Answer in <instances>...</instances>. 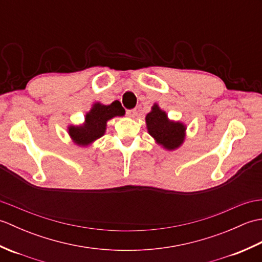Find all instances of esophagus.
Returning a JSON list of instances; mask_svg holds the SVG:
<instances>
[{"mask_svg": "<svg viewBox=\"0 0 262 262\" xmlns=\"http://www.w3.org/2000/svg\"><path fill=\"white\" fill-rule=\"evenodd\" d=\"M127 116L129 117V118H135L136 115H137V111L136 109H132V110H127Z\"/></svg>", "mask_w": 262, "mask_h": 262, "instance_id": "esophagus-1", "label": "esophagus"}]
</instances>
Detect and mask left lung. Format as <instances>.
<instances>
[{
    "mask_svg": "<svg viewBox=\"0 0 262 262\" xmlns=\"http://www.w3.org/2000/svg\"><path fill=\"white\" fill-rule=\"evenodd\" d=\"M145 122L148 134L166 151H176L185 143L187 125L182 121L170 119L158 103L152 105L151 111L145 117Z\"/></svg>",
    "mask_w": 262,
    "mask_h": 262,
    "instance_id": "1",
    "label": "left lung"
}]
</instances>
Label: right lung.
Returning <instances> with one entry per match:
<instances>
[{
	"instance_id": "right-lung-1",
	"label": "right lung",
	"mask_w": 262,
	"mask_h": 262,
	"mask_svg": "<svg viewBox=\"0 0 262 262\" xmlns=\"http://www.w3.org/2000/svg\"><path fill=\"white\" fill-rule=\"evenodd\" d=\"M125 116V109L118 100L110 104L94 102L80 125H69L68 134L72 142L80 147L90 146L107 130V122L115 117Z\"/></svg>"
}]
</instances>
